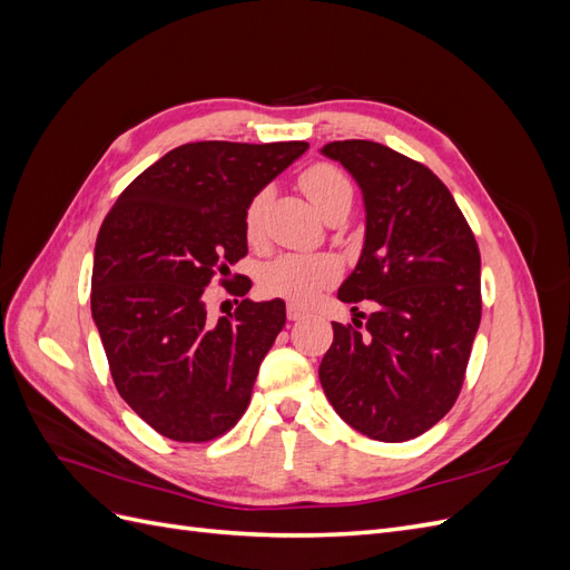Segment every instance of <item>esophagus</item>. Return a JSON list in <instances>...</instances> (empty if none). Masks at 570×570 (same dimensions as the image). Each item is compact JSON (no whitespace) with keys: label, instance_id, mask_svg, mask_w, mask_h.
<instances>
[{"label":"esophagus","instance_id":"1","mask_svg":"<svg viewBox=\"0 0 570 570\" xmlns=\"http://www.w3.org/2000/svg\"><path fill=\"white\" fill-rule=\"evenodd\" d=\"M304 316H306L304 308H299V306H295V304L287 306V318H289V321H302Z\"/></svg>","mask_w":570,"mask_h":570}]
</instances>
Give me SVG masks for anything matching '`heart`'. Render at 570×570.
I'll use <instances>...</instances> for the list:
<instances>
[{"instance_id": "heart-1", "label": "heart", "mask_w": 570, "mask_h": 570, "mask_svg": "<svg viewBox=\"0 0 570 570\" xmlns=\"http://www.w3.org/2000/svg\"><path fill=\"white\" fill-rule=\"evenodd\" d=\"M299 185L314 209L325 216L337 204H352V183L337 166H308ZM271 199V189H258L245 212V233L252 239L262 237L264 214ZM340 278V264L331 254H283L264 268L262 287L266 295L283 297L295 304H312L321 292Z\"/></svg>"}]
</instances>
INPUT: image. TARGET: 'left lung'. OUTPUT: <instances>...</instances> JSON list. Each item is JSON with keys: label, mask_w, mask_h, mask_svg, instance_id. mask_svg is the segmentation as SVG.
Here are the masks:
<instances>
[{"label": "left lung", "mask_w": 570, "mask_h": 570, "mask_svg": "<svg viewBox=\"0 0 570 570\" xmlns=\"http://www.w3.org/2000/svg\"><path fill=\"white\" fill-rule=\"evenodd\" d=\"M361 189L364 247L337 299H371L366 331L333 323L318 377L361 435L406 442L456 402L480 325V252L450 189L423 164L371 140L321 147ZM356 308V306H354Z\"/></svg>", "instance_id": "obj_1"}]
</instances>
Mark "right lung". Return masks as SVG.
<instances>
[{"label": "right lung", "instance_id": "obj_1", "mask_svg": "<svg viewBox=\"0 0 570 570\" xmlns=\"http://www.w3.org/2000/svg\"><path fill=\"white\" fill-rule=\"evenodd\" d=\"M306 142H189L142 170L101 223L92 318L126 404L157 433L206 442L243 416L285 302L206 316L204 287L247 254L249 199ZM243 287V295H245Z\"/></svg>", "mask_w": 570, "mask_h": 570}]
</instances>
